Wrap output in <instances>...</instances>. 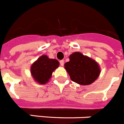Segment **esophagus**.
<instances>
[{"mask_svg": "<svg viewBox=\"0 0 124 124\" xmlns=\"http://www.w3.org/2000/svg\"><path fill=\"white\" fill-rule=\"evenodd\" d=\"M60 64H61V66H63V65H64V61H63V60L60 61Z\"/></svg>", "mask_w": 124, "mask_h": 124, "instance_id": "esophagus-1", "label": "esophagus"}]
</instances>
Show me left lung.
Listing matches in <instances>:
<instances>
[{"mask_svg":"<svg viewBox=\"0 0 124 124\" xmlns=\"http://www.w3.org/2000/svg\"><path fill=\"white\" fill-rule=\"evenodd\" d=\"M70 61L64 64L71 80L78 84H91L99 75V65L93 59L80 52H74L69 57Z\"/></svg>","mask_w":124,"mask_h":124,"instance_id":"obj_1","label":"left lung"}]
</instances>
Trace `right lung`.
<instances>
[{
	"mask_svg": "<svg viewBox=\"0 0 124 124\" xmlns=\"http://www.w3.org/2000/svg\"><path fill=\"white\" fill-rule=\"evenodd\" d=\"M59 65V61L56 59H49L47 55H42L31 66V74L35 81L44 84L49 81L52 72Z\"/></svg>",
	"mask_w": 124,
	"mask_h": 124,
	"instance_id": "right-lung-1",
	"label": "right lung"
}]
</instances>
